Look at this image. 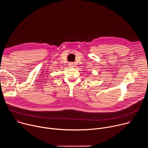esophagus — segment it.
<instances>
[{"instance_id": "esophagus-1", "label": "esophagus", "mask_w": 148, "mask_h": 148, "mask_svg": "<svg viewBox=\"0 0 148 148\" xmlns=\"http://www.w3.org/2000/svg\"><path fill=\"white\" fill-rule=\"evenodd\" d=\"M69 65H70V67H71V68L74 67V63H70V64Z\"/></svg>"}]
</instances>
